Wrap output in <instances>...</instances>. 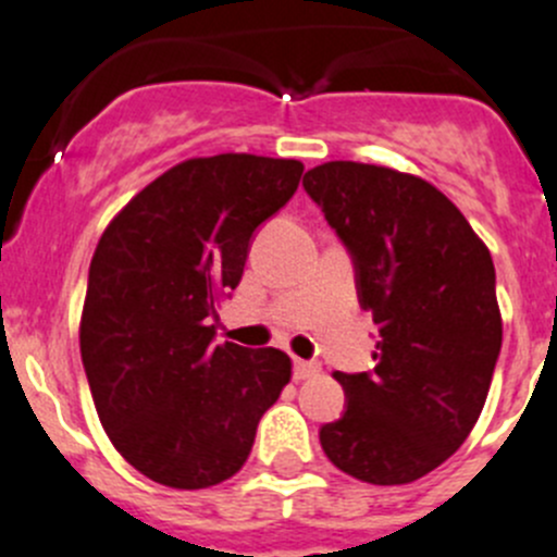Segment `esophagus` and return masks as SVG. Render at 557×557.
I'll list each match as a JSON object with an SVG mask.
<instances>
[{
    "label": "esophagus",
    "instance_id": "obj_1",
    "mask_svg": "<svg viewBox=\"0 0 557 557\" xmlns=\"http://www.w3.org/2000/svg\"><path fill=\"white\" fill-rule=\"evenodd\" d=\"M321 372V367L315 361H305V359H296L294 361V377L296 381H307V377H315Z\"/></svg>",
    "mask_w": 557,
    "mask_h": 557
}]
</instances>
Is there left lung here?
<instances>
[{"mask_svg": "<svg viewBox=\"0 0 557 557\" xmlns=\"http://www.w3.org/2000/svg\"><path fill=\"white\" fill-rule=\"evenodd\" d=\"M301 185L348 247L381 332L372 372H334L348 405L321 446L367 484L416 482L460 449L487 399L504 339L493 258L419 176L332 160Z\"/></svg>", "mask_w": 557, "mask_h": 557, "instance_id": "obj_1", "label": "left lung"}]
</instances>
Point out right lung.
I'll use <instances>...</instances> for the list:
<instances>
[{"mask_svg": "<svg viewBox=\"0 0 557 557\" xmlns=\"http://www.w3.org/2000/svg\"><path fill=\"white\" fill-rule=\"evenodd\" d=\"M305 165L214 154L174 165L102 231L81 312V359L119 455L174 490L247 462L261 416L290 381L277 348L214 345L252 231L290 201Z\"/></svg>", "mask_w": 557, "mask_h": 557, "instance_id": "obj_1", "label": "right lung"}]
</instances>
